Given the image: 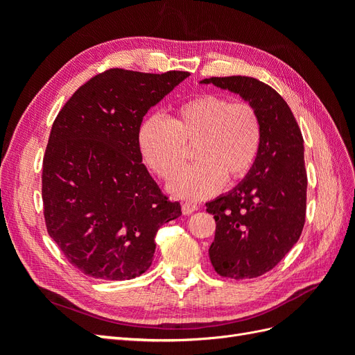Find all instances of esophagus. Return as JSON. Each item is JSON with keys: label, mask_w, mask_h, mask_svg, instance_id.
Masks as SVG:
<instances>
[{"label": "esophagus", "mask_w": 355, "mask_h": 355, "mask_svg": "<svg viewBox=\"0 0 355 355\" xmlns=\"http://www.w3.org/2000/svg\"><path fill=\"white\" fill-rule=\"evenodd\" d=\"M198 210V206L194 202H182V213L184 214H191Z\"/></svg>", "instance_id": "34e87169"}]
</instances>
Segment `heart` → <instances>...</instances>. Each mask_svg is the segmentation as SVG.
Returning a JSON list of instances; mask_svg holds the SVG:
<instances>
[{
  "instance_id": "1",
  "label": "heart",
  "mask_w": 355,
  "mask_h": 355,
  "mask_svg": "<svg viewBox=\"0 0 355 355\" xmlns=\"http://www.w3.org/2000/svg\"><path fill=\"white\" fill-rule=\"evenodd\" d=\"M262 142L257 111L247 102H230L219 94H202L180 103L167 120L148 115L139 127L137 144L145 163L170 179L183 165L187 144H196L198 163L170 180L173 194L201 200L228 182L249 173Z\"/></svg>"
}]
</instances>
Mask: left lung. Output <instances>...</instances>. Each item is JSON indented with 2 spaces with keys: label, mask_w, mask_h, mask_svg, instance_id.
I'll return each mask as SVG.
<instances>
[{
  "label": "left lung",
  "mask_w": 355,
  "mask_h": 355,
  "mask_svg": "<svg viewBox=\"0 0 355 355\" xmlns=\"http://www.w3.org/2000/svg\"><path fill=\"white\" fill-rule=\"evenodd\" d=\"M200 83L239 94L261 118L262 142L253 167L228 194L206 204L216 220L209 249L214 271L234 280L259 277L283 259L304 230L302 133L286 101L259 80L234 75Z\"/></svg>",
  "instance_id": "8db88e82"
}]
</instances>
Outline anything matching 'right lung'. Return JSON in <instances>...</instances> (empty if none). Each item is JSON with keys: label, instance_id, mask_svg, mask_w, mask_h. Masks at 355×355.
<instances>
[{"label": "right lung", "instance_id": "1", "mask_svg": "<svg viewBox=\"0 0 355 355\" xmlns=\"http://www.w3.org/2000/svg\"><path fill=\"white\" fill-rule=\"evenodd\" d=\"M189 72L110 69L72 94L42 161L50 237L85 275L132 280L153 263L157 231L179 218L142 164L139 127Z\"/></svg>", "mask_w": 355, "mask_h": 355}]
</instances>
